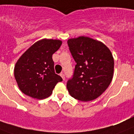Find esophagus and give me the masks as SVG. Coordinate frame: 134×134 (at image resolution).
Instances as JSON below:
<instances>
[{
    "instance_id": "obj_1",
    "label": "esophagus",
    "mask_w": 134,
    "mask_h": 134,
    "mask_svg": "<svg viewBox=\"0 0 134 134\" xmlns=\"http://www.w3.org/2000/svg\"><path fill=\"white\" fill-rule=\"evenodd\" d=\"M60 76H61V77H62V78H63V80H65V75H64L63 73H60Z\"/></svg>"
}]
</instances>
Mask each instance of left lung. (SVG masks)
<instances>
[{"mask_svg": "<svg viewBox=\"0 0 134 134\" xmlns=\"http://www.w3.org/2000/svg\"><path fill=\"white\" fill-rule=\"evenodd\" d=\"M76 65L67 88L74 98L82 102L94 100L109 86L114 73V58L103 43L88 37L67 41Z\"/></svg>", "mask_w": 134, "mask_h": 134, "instance_id": "obj_1", "label": "left lung"}]
</instances>
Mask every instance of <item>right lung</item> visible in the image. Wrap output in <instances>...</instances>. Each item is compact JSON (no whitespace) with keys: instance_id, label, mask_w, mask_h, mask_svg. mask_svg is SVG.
Masks as SVG:
<instances>
[{"instance_id":"right-lung-1","label":"right lung","mask_w":134,"mask_h":134,"mask_svg":"<svg viewBox=\"0 0 134 134\" xmlns=\"http://www.w3.org/2000/svg\"><path fill=\"white\" fill-rule=\"evenodd\" d=\"M61 44L60 40L41 39L21 56L14 67V76L22 93L38 99L51 95L56 84L63 80L55 74L52 60Z\"/></svg>"}]
</instances>
